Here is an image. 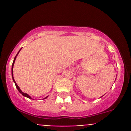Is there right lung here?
I'll return each instance as SVG.
<instances>
[{
    "label": "right lung",
    "mask_w": 131,
    "mask_h": 131,
    "mask_svg": "<svg viewBox=\"0 0 131 131\" xmlns=\"http://www.w3.org/2000/svg\"><path fill=\"white\" fill-rule=\"evenodd\" d=\"M19 52H18V53H19ZM18 54H17V55H16V56H15L14 59V62H13V63H12V79H13V81H14V82L15 84H16V88H17V89H18V91H19V92H20V93L21 94H22L23 96H24L27 97V98H31V96H30L29 95H28V94H26V93H24V92H23L22 91H21V89H19V86H18V84H16V81H15V80L14 79V77H13V66H14V64L15 60H16V56H18ZM47 98V97H46V98Z\"/></svg>",
    "instance_id": "add662e5"
}]
</instances>
